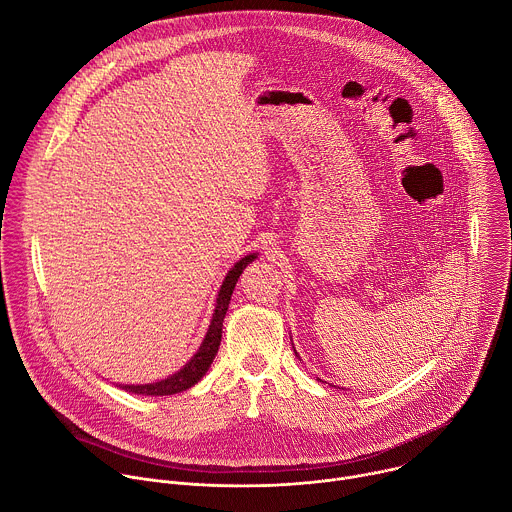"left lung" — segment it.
<instances>
[{
  "label": "left lung",
  "instance_id": "left-lung-1",
  "mask_svg": "<svg viewBox=\"0 0 512 512\" xmlns=\"http://www.w3.org/2000/svg\"><path fill=\"white\" fill-rule=\"evenodd\" d=\"M294 350H296V348H294ZM296 356H298V352H296ZM298 358H300V356H298Z\"/></svg>",
  "mask_w": 512,
  "mask_h": 512
}]
</instances>
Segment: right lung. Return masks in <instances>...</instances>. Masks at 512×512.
<instances>
[{
    "mask_svg": "<svg viewBox=\"0 0 512 512\" xmlns=\"http://www.w3.org/2000/svg\"><path fill=\"white\" fill-rule=\"evenodd\" d=\"M257 259V253H249L243 259H239L231 271L227 273L221 289H218V298L214 304V314L208 326V332L200 344V348L196 350V354L184 364V367L170 375L168 379H162L158 383H145V385H123L125 391L135 393V395H150V397H164V395H176L182 393L190 387H194L210 369V364L218 352V346H221V336H223V322L231 304V296L233 289L239 281V275L243 273V269Z\"/></svg>",
    "mask_w": 512,
    "mask_h": 512,
    "instance_id": "obj_1",
    "label": "right lung"
}]
</instances>
